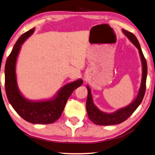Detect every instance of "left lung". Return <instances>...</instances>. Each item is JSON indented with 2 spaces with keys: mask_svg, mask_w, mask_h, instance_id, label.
Masks as SVG:
<instances>
[{
  "mask_svg": "<svg viewBox=\"0 0 155 155\" xmlns=\"http://www.w3.org/2000/svg\"><path fill=\"white\" fill-rule=\"evenodd\" d=\"M122 33H124L129 41L137 48L139 53V55L142 64V77L141 82L138 92L136 98L131 102L126 107L119 108L117 110L112 113H106L99 109L94 104L92 99L91 90L88 85H87V98L86 101V110L88 117L94 124L98 125H114L122 123V122L126 120L130 115L135 111L136 109L140 104L143 99L145 92V84H146V78L147 74V63L143 54L139 42L133 33H130L122 29Z\"/></svg>",
  "mask_w": 155,
  "mask_h": 155,
  "instance_id": "left-lung-1",
  "label": "left lung"
}]
</instances>
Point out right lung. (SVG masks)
I'll return each mask as SVG.
<instances>
[{"mask_svg": "<svg viewBox=\"0 0 155 155\" xmlns=\"http://www.w3.org/2000/svg\"><path fill=\"white\" fill-rule=\"evenodd\" d=\"M34 31L35 28L18 38L7 59L5 68V91L9 102L23 119L33 124H51L61 117L67 101L73 91L82 85L84 81L78 78L65 84L50 99L31 100L25 97L17 85L16 64L21 45Z\"/></svg>", "mask_w": 155, "mask_h": 155, "instance_id": "obj_1", "label": "right lung"}]
</instances>
